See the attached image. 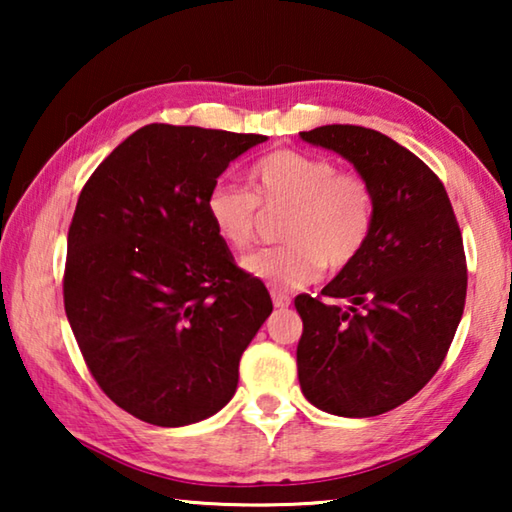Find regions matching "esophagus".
<instances>
[{"label": "esophagus", "mask_w": 512, "mask_h": 512, "mask_svg": "<svg viewBox=\"0 0 512 512\" xmlns=\"http://www.w3.org/2000/svg\"><path fill=\"white\" fill-rule=\"evenodd\" d=\"M271 298H273V305L277 309H284V307L291 305V298L287 296V293H282V291H271Z\"/></svg>", "instance_id": "1"}]
</instances>
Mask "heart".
<instances>
[{"mask_svg":"<svg viewBox=\"0 0 512 512\" xmlns=\"http://www.w3.org/2000/svg\"><path fill=\"white\" fill-rule=\"evenodd\" d=\"M250 192L216 185L205 201L212 228L225 246L246 250L262 223V210L284 212L280 248L248 255L241 268L275 289H300L323 273L341 271L368 244L375 196L359 173L339 171L332 160L280 149L259 158L248 171Z\"/></svg>","mask_w":512,"mask_h":512,"instance_id":"b5f03b06","label":"heart"}]
</instances>
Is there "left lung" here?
Masks as SVG:
<instances>
[{"label": "left lung", "instance_id": "obj_1", "mask_svg": "<svg viewBox=\"0 0 512 512\" xmlns=\"http://www.w3.org/2000/svg\"><path fill=\"white\" fill-rule=\"evenodd\" d=\"M300 137L348 160L375 196L368 244L320 291L327 300L296 298L300 388L320 411L372 418L445 361L467 291L461 228L436 173L388 135L332 124Z\"/></svg>", "mask_w": 512, "mask_h": 512}]
</instances>
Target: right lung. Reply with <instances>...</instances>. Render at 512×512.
<instances>
[{"label": "right lung", "mask_w": 512, "mask_h": 512, "mask_svg": "<svg viewBox=\"0 0 512 512\" xmlns=\"http://www.w3.org/2000/svg\"><path fill=\"white\" fill-rule=\"evenodd\" d=\"M266 135L149 124L92 173L67 235L65 314L112 402L185 427L232 400L273 302L235 266L205 201Z\"/></svg>", "instance_id": "obj_1"}]
</instances>
